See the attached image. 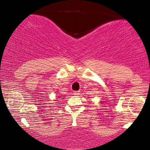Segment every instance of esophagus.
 <instances>
[{"label":"esophagus","instance_id":"obj_1","mask_svg":"<svg viewBox=\"0 0 150 150\" xmlns=\"http://www.w3.org/2000/svg\"><path fill=\"white\" fill-rule=\"evenodd\" d=\"M80 91H75V92H73V94H75V95H78V94H80Z\"/></svg>","mask_w":150,"mask_h":150}]
</instances>
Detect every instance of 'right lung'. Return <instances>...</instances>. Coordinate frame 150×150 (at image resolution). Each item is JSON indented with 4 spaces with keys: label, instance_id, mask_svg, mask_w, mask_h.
<instances>
[{
    "label": "right lung",
    "instance_id": "1",
    "mask_svg": "<svg viewBox=\"0 0 150 150\" xmlns=\"http://www.w3.org/2000/svg\"><path fill=\"white\" fill-rule=\"evenodd\" d=\"M58 97H60V96H58Z\"/></svg>",
    "mask_w": 150,
    "mask_h": 150
}]
</instances>
